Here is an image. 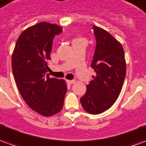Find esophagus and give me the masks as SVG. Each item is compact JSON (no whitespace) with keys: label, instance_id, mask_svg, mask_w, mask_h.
<instances>
[{"label":"esophagus","instance_id":"esophagus-1","mask_svg":"<svg viewBox=\"0 0 146 146\" xmlns=\"http://www.w3.org/2000/svg\"><path fill=\"white\" fill-rule=\"evenodd\" d=\"M67 83H68V84L71 85V84L75 83V80H67Z\"/></svg>","mask_w":146,"mask_h":146}]
</instances>
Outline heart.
<instances>
[{"label":"heart","instance_id":"heart-1","mask_svg":"<svg viewBox=\"0 0 146 146\" xmlns=\"http://www.w3.org/2000/svg\"><path fill=\"white\" fill-rule=\"evenodd\" d=\"M83 40V38H81V37H78V38H75L73 42H75V41H79V40Z\"/></svg>","mask_w":146,"mask_h":146}]
</instances>
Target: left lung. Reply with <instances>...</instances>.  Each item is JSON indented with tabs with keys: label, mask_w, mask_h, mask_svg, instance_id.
Returning <instances> with one entry per match:
<instances>
[{
	"label": "left lung",
	"mask_w": 146,
	"mask_h": 146,
	"mask_svg": "<svg viewBox=\"0 0 146 146\" xmlns=\"http://www.w3.org/2000/svg\"><path fill=\"white\" fill-rule=\"evenodd\" d=\"M96 47L91 67L95 75L86 85L80 102L85 111L98 114L110 108L118 98L126 72L124 50L108 32L93 25Z\"/></svg>",
	"instance_id": "left-lung-1"
}]
</instances>
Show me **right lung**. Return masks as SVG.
<instances>
[{
	"mask_svg": "<svg viewBox=\"0 0 146 146\" xmlns=\"http://www.w3.org/2000/svg\"><path fill=\"white\" fill-rule=\"evenodd\" d=\"M61 33L60 26L48 22L31 26L20 35L12 56L14 79L22 98L45 117L61 111L67 90L65 80L50 78L47 73L52 41Z\"/></svg>",
	"mask_w": 146,
	"mask_h": 146,
	"instance_id": "obj_1",
	"label": "right lung"
}]
</instances>
